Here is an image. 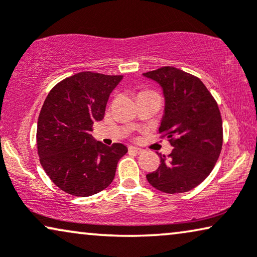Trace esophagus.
Segmentation results:
<instances>
[{"mask_svg":"<svg viewBox=\"0 0 257 257\" xmlns=\"http://www.w3.org/2000/svg\"><path fill=\"white\" fill-rule=\"evenodd\" d=\"M128 151L130 152H135V153H142L143 150L139 149V148H136V146H130Z\"/></svg>","mask_w":257,"mask_h":257,"instance_id":"1","label":"esophagus"}]
</instances>
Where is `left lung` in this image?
<instances>
[{
    "label": "left lung",
    "mask_w": 257,
    "mask_h": 257,
    "mask_svg": "<svg viewBox=\"0 0 257 257\" xmlns=\"http://www.w3.org/2000/svg\"><path fill=\"white\" fill-rule=\"evenodd\" d=\"M155 80L165 98L159 133L173 148L161 165L146 175L153 188L166 194L194 189L210 175L223 144L218 105L197 76L181 69L162 67L143 74Z\"/></svg>",
    "instance_id": "obj_1"
}]
</instances>
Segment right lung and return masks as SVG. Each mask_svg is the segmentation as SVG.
I'll use <instances>...</instances> for the list:
<instances>
[{
    "label": "right lung",
    "instance_id": "1",
    "mask_svg": "<svg viewBox=\"0 0 257 257\" xmlns=\"http://www.w3.org/2000/svg\"><path fill=\"white\" fill-rule=\"evenodd\" d=\"M121 79L78 73L56 84L43 102L36 131L40 163L51 181L69 195L87 197L107 188L118 161L127 152L120 143L106 146L91 135Z\"/></svg>",
    "mask_w": 257,
    "mask_h": 257
}]
</instances>
